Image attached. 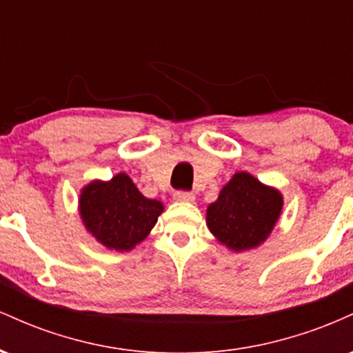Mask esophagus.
Instances as JSON below:
<instances>
[{
    "label": "esophagus",
    "instance_id": "obj_1",
    "mask_svg": "<svg viewBox=\"0 0 353 353\" xmlns=\"http://www.w3.org/2000/svg\"><path fill=\"white\" fill-rule=\"evenodd\" d=\"M174 199L179 202H192L196 197H194V194L189 192V190H176V192H174Z\"/></svg>",
    "mask_w": 353,
    "mask_h": 353
}]
</instances>
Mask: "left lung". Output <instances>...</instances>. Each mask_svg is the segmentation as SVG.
<instances>
[{"mask_svg":"<svg viewBox=\"0 0 353 353\" xmlns=\"http://www.w3.org/2000/svg\"><path fill=\"white\" fill-rule=\"evenodd\" d=\"M282 209L279 190L237 172L209 205L208 225L222 244L234 250L259 245L269 236Z\"/></svg>","mask_w":353,"mask_h":353,"instance_id":"1","label":"left lung"}]
</instances>
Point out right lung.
I'll use <instances>...</instances> for the list:
<instances>
[{
	"label": "right lung",
	"mask_w": 353,
	"mask_h": 353,
	"mask_svg": "<svg viewBox=\"0 0 353 353\" xmlns=\"http://www.w3.org/2000/svg\"><path fill=\"white\" fill-rule=\"evenodd\" d=\"M81 217L89 232L109 249L129 250L149 234L163 204L148 199L125 174L109 182H91L79 199Z\"/></svg>",
	"instance_id": "add662e5"
}]
</instances>
